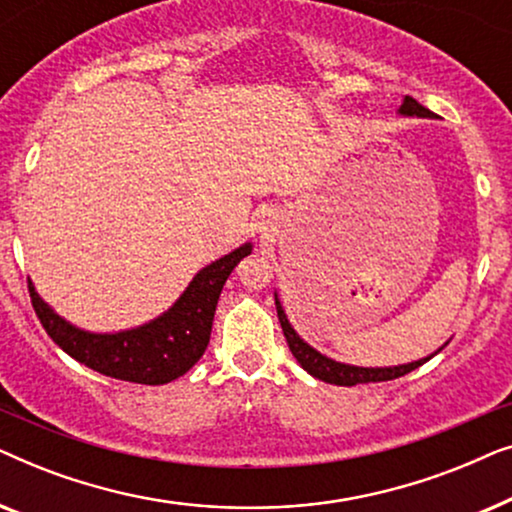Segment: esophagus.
<instances>
[{
	"label": "esophagus",
	"mask_w": 512,
	"mask_h": 512,
	"mask_svg": "<svg viewBox=\"0 0 512 512\" xmlns=\"http://www.w3.org/2000/svg\"><path fill=\"white\" fill-rule=\"evenodd\" d=\"M272 221H275V214H272V212H268V214H263V223H261V228L265 230V228H268L270 226V223Z\"/></svg>",
	"instance_id": "34e87169"
}]
</instances>
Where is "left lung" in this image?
<instances>
[{
  "instance_id": "left-lung-1",
  "label": "left lung",
  "mask_w": 512,
  "mask_h": 512,
  "mask_svg": "<svg viewBox=\"0 0 512 512\" xmlns=\"http://www.w3.org/2000/svg\"><path fill=\"white\" fill-rule=\"evenodd\" d=\"M398 114L401 116H417V118H433V111H429L426 107H422L417 100H412L410 95L403 97L401 107H398ZM275 305H277V317H279V324H282V331H284V338L289 342V349L291 354L296 356V361L303 366L307 373L312 377H317L321 382H328V384H338V387H354V384H366V382H387V380H396V377H403L408 375L410 370H415L426 363L429 359H433L438 352H433L431 356H426V359H419V361H412V363H401V366H387V368H363V366H349V363H340V361H333L328 359L326 354H321L314 349L312 345H307V342L300 338L296 333V328L291 326V321L286 319V312L282 303H279V296L275 291Z\"/></svg>"
}]
</instances>
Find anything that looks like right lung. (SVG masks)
Instances as JSON below:
<instances>
[{
  "label": "right lung",
  "mask_w": 512,
  "mask_h": 512,
  "mask_svg": "<svg viewBox=\"0 0 512 512\" xmlns=\"http://www.w3.org/2000/svg\"><path fill=\"white\" fill-rule=\"evenodd\" d=\"M251 242L216 258L191 279L170 310L149 324L118 333H90L69 324L30 284L32 307L55 345L83 366L116 380L137 384H167L188 373L205 354L221 289Z\"/></svg>",
  "instance_id": "add662e5"
}]
</instances>
